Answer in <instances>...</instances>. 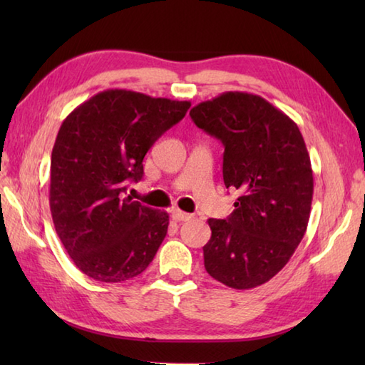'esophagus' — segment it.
Segmentation results:
<instances>
[{
  "mask_svg": "<svg viewBox=\"0 0 365 365\" xmlns=\"http://www.w3.org/2000/svg\"><path fill=\"white\" fill-rule=\"evenodd\" d=\"M170 213H173V220L177 221V222H183V221L191 220V215L190 213H185L182 210H178V208H174V210L170 212Z\"/></svg>",
  "mask_w": 365,
  "mask_h": 365,
  "instance_id": "esophagus-1",
  "label": "esophagus"
}]
</instances>
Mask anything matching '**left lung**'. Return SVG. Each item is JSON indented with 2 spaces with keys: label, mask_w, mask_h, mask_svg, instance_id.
Returning a JSON list of instances; mask_svg holds the SVG:
<instances>
[{
  "label": "left lung",
  "mask_w": 365,
  "mask_h": 365,
  "mask_svg": "<svg viewBox=\"0 0 365 365\" xmlns=\"http://www.w3.org/2000/svg\"><path fill=\"white\" fill-rule=\"evenodd\" d=\"M190 115L222 143L224 185L240 195L229 218L208 220L205 269L232 289H254L287 265L306 234L314 195L306 143L289 115L247 92H224Z\"/></svg>",
  "instance_id": "1"
}]
</instances>
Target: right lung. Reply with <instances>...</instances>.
Returning <instances> with one entry per match:
<instances>
[{"label":"right lung","mask_w":365,"mask_h":365,"mask_svg":"<svg viewBox=\"0 0 365 365\" xmlns=\"http://www.w3.org/2000/svg\"><path fill=\"white\" fill-rule=\"evenodd\" d=\"M190 106L108 89L64 119L51 152L50 210L67 254L86 276L128 281L153 260L169 215L125 197V190L141 180L145 153Z\"/></svg>","instance_id":"add662e5"}]
</instances>
